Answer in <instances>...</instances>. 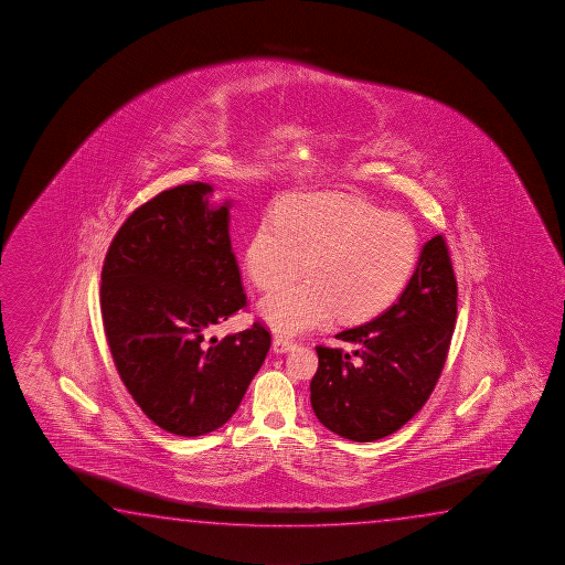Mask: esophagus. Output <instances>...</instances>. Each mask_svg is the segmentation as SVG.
Listing matches in <instances>:
<instances>
[{
    "instance_id": "1",
    "label": "esophagus",
    "mask_w": 565,
    "mask_h": 565,
    "mask_svg": "<svg viewBox=\"0 0 565 565\" xmlns=\"http://www.w3.org/2000/svg\"><path fill=\"white\" fill-rule=\"evenodd\" d=\"M294 340L284 338V335H276V338H274V352L276 353L289 352V350H294Z\"/></svg>"
}]
</instances>
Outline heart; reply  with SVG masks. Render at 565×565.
<instances>
[{"label":"heart","mask_w":565,"mask_h":565,"mask_svg":"<svg viewBox=\"0 0 565 565\" xmlns=\"http://www.w3.org/2000/svg\"><path fill=\"white\" fill-rule=\"evenodd\" d=\"M419 235L398 213L360 198L311 194L279 207L248 238L245 266L260 289L297 278L262 299L260 315L281 334L320 327L338 315L365 322L401 297L416 270Z\"/></svg>","instance_id":"1"}]
</instances>
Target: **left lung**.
Returning a JSON list of instances; mask_svg holds the SVG:
<instances>
[{
	"label": "left lung",
	"mask_w": 565,
	"mask_h": 565,
	"mask_svg": "<svg viewBox=\"0 0 565 565\" xmlns=\"http://www.w3.org/2000/svg\"><path fill=\"white\" fill-rule=\"evenodd\" d=\"M457 320V279L443 235L427 241L398 301L338 332L345 348L317 345L311 404L320 424L358 443L398 431L441 376Z\"/></svg>",
	"instance_id": "8db88e82"
}]
</instances>
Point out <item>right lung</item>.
Here are the masks:
<instances>
[{
	"label": "right lung",
	"instance_id": "right-lung-1",
	"mask_svg": "<svg viewBox=\"0 0 565 565\" xmlns=\"http://www.w3.org/2000/svg\"><path fill=\"white\" fill-rule=\"evenodd\" d=\"M212 184L163 190L124 221L100 274V312L118 375L164 431L205 435L230 422L270 350L254 322L223 340L213 328L245 309L231 250L230 202Z\"/></svg>",
	"mask_w": 565,
	"mask_h": 565
}]
</instances>
